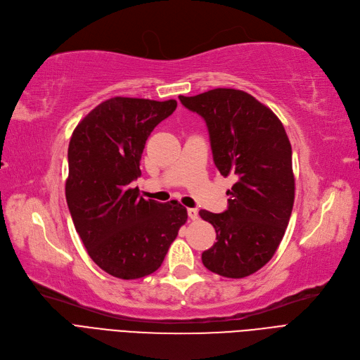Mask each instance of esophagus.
<instances>
[{
	"instance_id": "obj_1",
	"label": "esophagus",
	"mask_w": 360,
	"mask_h": 360,
	"mask_svg": "<svg viewBox=\"0 0 360 360\" xmlns=\"http://www.w3.org/2000/svg\"><path fill=\"white\" fill-rule=\"evenodd\" d=\"M188 216H190V219H193V221H197L198 210L197 209H188Z\"/></svg>"
}]
</instances>
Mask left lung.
I'll list each match as a JSON object with an SVG mask.
<instances>
[{
  "label": "left lung",
  "mask_w": 360,
  "mask_h": 360,
  "mask_svg": "<svg viewBox=\"0 0 360 360\" xmlns=\"http://www.w3.org/2000/svg\"><path fill=\"white\" fill-rule=\"evenodd\" d=\"M179 100L206 120L221 175L237 178L224 213L200 210L217 240L202 252V264L226 278L252 275L275 255L294 205L287 132L269 107L240 89L216 88Z\"/></svg>",
  "instance_id": "8db88e82"
}]
</instances>
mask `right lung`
<instances>
[{"label": "right lung", "mask_w": 360, "mask_h": 360, "mask_svg": "<svg viewBox=\"0 0 360 360\" xmlns=\"http://www.w3.org/2000/svg\"><path fill=\"white\" fill-rule=\"evenodd\" d=\"M175 108V100L115 97L72 134L68 206L89 257L112 276L138 279L158 271L188 217L178 201L146 200L131 185L141 176L147 138Z\"/></svg>", "instance_id": "right-lung-1"}]
</instances>
